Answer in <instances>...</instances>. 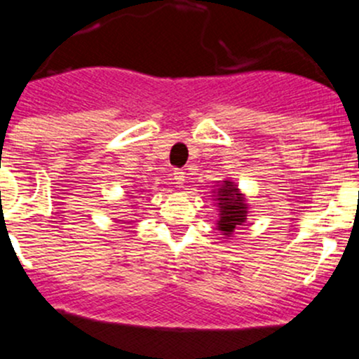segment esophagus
<instances>
[{
  "mask_svg": "<svg viewBox=\"0 0 359 359\" xmlns=\"http://www.w3.org/2000/svg\"><path fill=\"white\" fill-rule=\"evenodd\" d=\"M174 180H175V184L179 185V187H184L185 172H182V170H175V172H174Z\"/></svg>",
  "mask_w": 359,
  "mask_h": 359,
  "instance_id": "34e87169",
  "label": "esophagus"
}]
</instances>
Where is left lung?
<instances>
[{
    "label": "left lung",
    "mask_w": 359,
    "mask_h": 359,
    "mask_svg": "<svg viewBox=\"0 0 359 359\" xmlns=\"http://www.w3.org/2000/svg\"><path fill=\"white\" fill-rule=\"evenodd\" d=\"M217 197V208H219V221L217 229L224 236H231L234 229L241 226L248 216V204H246L240 189L231 180H222V184L216 191H212ZM226 238V240H228Z\"/></svg>",
    "instance_id": "obj_1"
}]
</instances>
